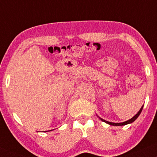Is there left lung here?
I'll return each mask as SVG.
<instances>
[{
	"instance_id": "1",
	"label": "left lung",
	"mask_w": 157,
	"mask_h": 157,
	"mask_svg": "<svg viewBox=\"0 0 157 157\" xmlns=\"http://www.w3.org/2000/svg\"><path fill=\"white\" fill-rule=\"evenodd\" d=\"M143 108H144V105L142 106V108H140V111L138 112V113H137L136 115L135 116V117H133L132 119L128 120V121H124V122H122V123H113V122H110V121H105V120H104V119H101L102 121H104V122L107 123V124H110V125H113V126H123V125L128 124H130V123L133 122V121H135V119H137V118L139 117V115H140V114L141 111H142Z\"/></svg>"
}]
</instances>
